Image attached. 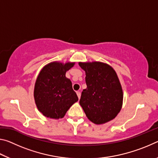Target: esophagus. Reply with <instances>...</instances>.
Masks as SVG:
<instances>
[{
	"label": "esophagus",
	"instance_id": "1",
	"mask_svg": "<svg viewBox=\"0 0 158 158\" xmlns=\"http://www.w3.org/2000/svg\"><path fill=\"white\" fill-rule=\"evenodd\" d=\"M77 96H78L79 99H80V98H81V92H80V91H77Z\"/></svg>",
	"mask_w": 158,
	"mask_h": 158
}]
</instances>
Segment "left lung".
<instances>
[{
    "label": "left lung",
    "mask_w": 158,
    "mask_h": 158,
    "mask_svg": "<svg viewBox=\"0 0 158 158\" xmlns=\"http://www.w3.org/2000/svg\"><path fill=\"white\" fill-rule=\"evenodd\" d=\"M85 72L87 88L83 90L79 104L90 121L105 123L121 111L123 90L114 69L101 62L79 63Z\"/></svg>",
    "instance_id": "left-lung-1"
}]
</instances>
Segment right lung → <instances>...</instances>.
Here are the masks:
<instances>
[{
	"label": "right lung",
	"mask_w": 158,
	"mask_h": 158,
	"mask_svg": "<svg viewBox=\"0 0 158 158\" xmlns=\"http://www.w3.org/2000/svg\"><path fill=\"white\" fill-rule=\"evenodd\" d=\"M74 63L53 62L45 65L40 73L34 89L38 110L44 116L58 119L65 116L69 107L78 101L66 72Z\"/></svg>",
	"instance_id": "1"
}]
</instances>
